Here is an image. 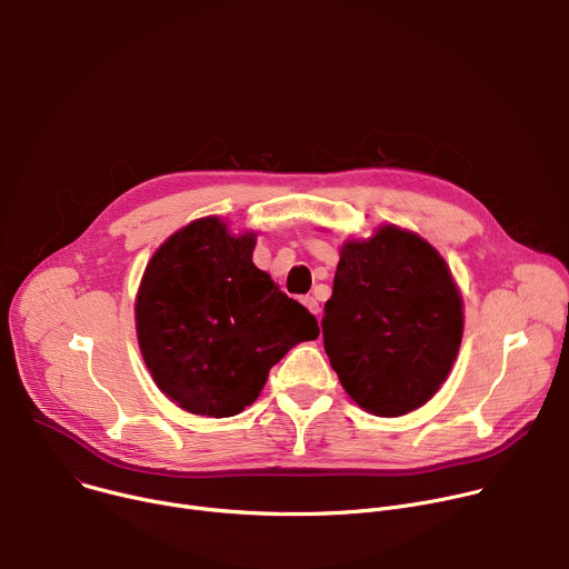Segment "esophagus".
<instances>
[{
    "label": "esophagus",
    "instance_id": "obj_1",
    "mask_svg": "<svg viewBox=\"0 0 569 569\" xmlns=\"http://www.w3.org/2000/svg\"><path fill=\"white\" fill-rule=\"evenodd\" d=\"M301 303H303L312 315H319V303H317V299H315V297H303V299H301Z\"/></svg>",
    "mask_w": 569,
    "mask_h": 569
}]
</instances>
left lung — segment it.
<instances>
[{
  "label": "left lung",
  "mask_w": 569,
  "mask_h": 569,
  "mask_svg": "<svg viewBox=\"0 0 569 569\" xmlns=\"http://www.w3.org/2000/svg\"><path fill=\"white\" fill-rule=\"evenodd\" d=\"M323 349L347 393L376 417H402L446 382L463 301L443 257L410 229L382 224L340 248L321 317Z\"/></svg>",
  "instance_id": "8db88e82"
}]
</instances>
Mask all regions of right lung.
<instances>
[{
	"mask_svg": "<svg viewBox=\"0 0 569 569\" xmlns=\"http://www.w3.org/2000/svg\"><path fill=\"white\" fill-rule=\"evenodd\" d=\"M254 246V231L207 216L161 242L143 270L139 349L154 385L191 415H240L270 369L319 336L317 319L252 263Z\"/></svg>",
	"mask_w": 569,
	"mask_h": 569,
	"instance_id": "right-lung-1",
	"label": "right lung"
}]
</instances>
